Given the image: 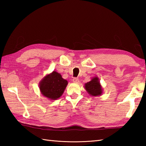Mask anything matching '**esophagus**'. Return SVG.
<instances>
[{"label":"esophagus","instance_id":"obj_1","mask_svg":"<svg viewBox=\"0 0 146 146\" xmlns=\"http://www.w3.org/2000/svg\"><path fill=\"white\" fill-rule=\"evenodd\" d=\"M73 82L75 83H78V82H79V79L78 78H74L73 79Z\"/></svg>","mask_w":146,"mask_h":146}]
</instances>
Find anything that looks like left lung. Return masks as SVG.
I'll list each match as a JSON object with an SVG mask.
<instances>
[{"label": "left lung", "mask_w": 146, "mask_h": 146, "mask_svg": "<svg viewBox=\"0 0 146 146\" xmlns=\"http://www.w3.org/2000/svg\"><path fill=\"white\" fill-rule=\"evenodd\" d=\"M85 88L88 94L92 96H98L102 94V86L97 77L94 78L90 82L86 83Z\"/></svg>", "instance_id": "left-lung-1"}]
</instances>
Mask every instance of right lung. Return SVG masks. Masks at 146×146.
Segmentation results:
<instances>
[{
  "mask_svg": "<svg viewBox=\"0 0 146 146\" xmlns=\"http://www.w3.org/2000/svg\"><path fill=\"white\" fill-rule=\"evenodd\" d=\"M68 82L56 71L46 76L39 84L41 94L51 100H56L63 94Z\"/></svg>",
  "mask_w": 146,
  "mask_h": 146,
  "instance_id": "1",
  "label": "right lung"
}]
</instances>
